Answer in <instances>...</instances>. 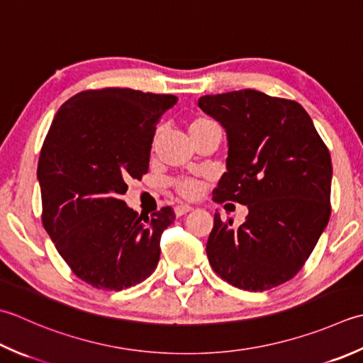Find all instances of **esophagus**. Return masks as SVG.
Here are the masks:
<instances>
[{
	"instance_id": "obj_1",
	"label": "esophagus",
	"mask_w": 363,
	"mask_h": 363,
	"mask_svg": "<svg viewBox=\"0 0 363 363\" xmlns=\"http://www.w3.org/2000/svg\"><path fill=\"white\" fill-rule=\"evenodd\" d=\"M191 209H194V208H191V206L179 204V206H176V208H174V214H176V217H182V216L189 214V212H190Z\"/></svg>"
}]
</instances>
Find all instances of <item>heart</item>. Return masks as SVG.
<instances>
[{
  "label": "heart",
  "instance_id": "heart-1",
  "mask_svg": "<svg viewBox=\"0 0 363 363\" xmlns=\"http://www.w3.org/2000/svg\"><path fill=\"white\" fill-rule=\"evenodd\" d=\"M206 123H211V119H208V118H195L190 123L189 130L194 129V127L206 124ZM176 190H177V194H179L184 198H187V200H195V198H198L201 194V184L196 182V181H190V179L179 181L176 184Z\"/></svg>",
  "mask_w": 363,
  "mask_h": 363
}]
</instances>
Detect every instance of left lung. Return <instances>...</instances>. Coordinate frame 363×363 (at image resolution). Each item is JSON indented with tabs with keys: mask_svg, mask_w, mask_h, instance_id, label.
<instances>
[{
	"mask_svg": "<svg viewBox=\"0 0 363 363\" xmlns=\"http://www.w3.org/2000/svg\"><path fill=\"white\" fill-rule=\"evenodd\" d=\"M200 108L228 138L216 203L245 204L239 228L214 216L206 253L230 285L266 291L301 271L330 217L332 162L301 104L255 89L203 96Z\"/></svg>",
	"mask_w": 363,
	"mask_h": 363,
	"instance_id": "left-lung-1",
	"label": "left lung"
}]
</instances>
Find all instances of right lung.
I'll use <instances>...</instances> for the list:
<instances>
[{
	"label": "right lung",
	"mask_w": 363,
	"mask_h": 363,
	"mask_svg": "<svg viewBox=\"0 0 363 363\" xmlns=\"http://www.w3.org/2000/svg\"><path fill=\"white\" fill-rule=\"evenodd\" d=\"M176 102L129 88L83 91L50 125L38 165L42 223L72 272L97 289L135 286L157 267L173 209L145 217L119 198L147 173L155 125Z\"/></svg>",
	"instance_id": "add662e5"
}]
</instances>
